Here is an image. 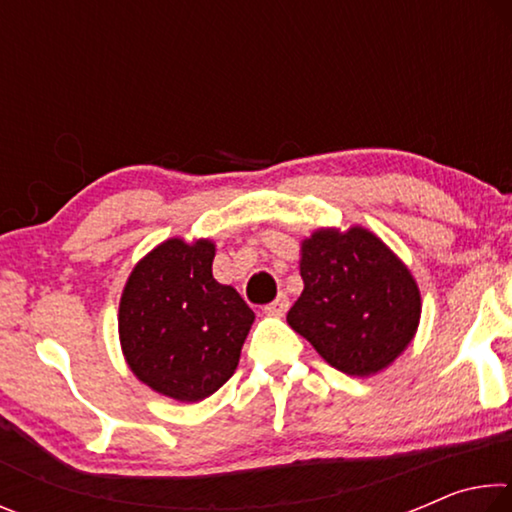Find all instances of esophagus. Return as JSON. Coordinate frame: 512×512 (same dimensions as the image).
<instances>
[{
  "label": "esophagus",
  "mask_w": 512,
  "mask_h": 512,
  "mask_svg": "<svg viewBox=\"0 0 512 512\" xmlns=\"http://www.w3.org/2000/svg\"><path fill=\"white\" fill-rule=\"evenodd\" d=\"M287 309H289V298L284 296V293H280V296H277V298L271 302V305L264 307V314H266V316L280 318V316L287 314Z\"/></svg>",
  "instance_id": "34e87169"
}]
</instances>
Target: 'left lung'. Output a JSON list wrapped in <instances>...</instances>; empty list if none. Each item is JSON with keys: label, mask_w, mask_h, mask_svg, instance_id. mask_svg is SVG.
Wrapping results in <instances>:
<instances>
[{"label": "left lung", "mask_w": 512, "mask_h": 512, "mask_svg": "<svg viewBox=\"0 0 512 512\" xmlns=\"http://www.w3.org/2000/svg\"><path fill=\"white\" fill-rule=\"evenodd\" d=\"M305 282L287 323L329 366L370 377L400 357L420 323V289L370 230L320 228L300 246Z\"/></svg>", "instance_id": "left-lung-1"}]
</instances>
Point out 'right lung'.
Segmentation results:
<instances>
[{"instance_id": "1", "label": "right lung", "mask_w": 512, "mask_h": 512, "mask_svg": "<svg viewBox=\"0 0 512 512\" xmlns=\"http://www.w3.org/2000/svg\"><path fill=\"white\" fill-rule=\"evenodd\" d=\"M214 244L167 239L142 257L119 300V341L155 393L201 402L235 375L255 314L212 275Z\"/></svg>"}]
</instances>
